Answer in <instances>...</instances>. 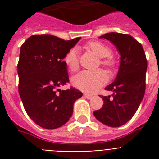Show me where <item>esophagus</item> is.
Wrapping results in <instances>:
<instances>
[{"label":"esophagus","mask_w":159,"mask_h":159,"mask_svg":"<svg viewBox=\"0 0 159 159\" xmlns=\"http://www.w3.org/2000/svg\"><path fill=\"white\" fill-rule=\"evenodd\" d=\"M84 97L87 98V99H92V95H89V94H84Z\"/></svg>","instance_id":"esophagus-1"}]
</instances>
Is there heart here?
Instances as JSON below:
<instances>
[{"instance_id": "1", "label": "heart", "mask_w": 159, "mask_h": 159, "mask_svg": "<svg viewBox=\"0 0 159 159\" xmlns=\"http://www.w3.org/2000/svg\"><path fill=\"white\" fill-rule=\"evenodd\" d=\"M86 48L92 51L97 57H101L100 62L108 69L115 66V59L111 57V50L109 46L100 41H91L86 44ZM65 63L71 72H76L79 67L78 52L76 48H71L64 56ZM108 77L104 70L99 69L94 72L83 71L72 77V84L77 89L86 92H95L104 86Z\"/></svg>"}]
</instances>
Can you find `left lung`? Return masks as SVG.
Returning <instances> with one entry per match:
<instances>
[{"label": "left lung", "instance_id": "obj_1", "mask_svg": "<svg viewBox=\"0 0 159 159\" xmlns=\"http://www.w3.org/2000/svg\"><path fill=\"white\" fill-rule=\"evenodd\" d=\"M100 38L116 46L120 54V65L116 80L106 87L113 92L112 98L102 96L104 104L93 114L106 125L120 127L133 117L143 100L147 59L141 43L131 35L111 32Z\"/></svg>", "mask_w": 159, "mask_h": 159}]
</instances>
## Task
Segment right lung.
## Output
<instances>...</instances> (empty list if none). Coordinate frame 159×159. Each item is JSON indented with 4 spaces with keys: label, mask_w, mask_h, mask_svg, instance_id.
Instances as JSON below:
<instances>
[{
    "label": "right lung",
    "mask_w": 159,
    "mask_h": 159,
    "mask_svg": "<svg viewBox=\"0 0 159 159\" xmlns=\"http://www.w3.org/2000/svg\"><path fill=\"white\" fill-rule=\"evenodd\" d=\"M80 39L66 41L50 34H35L20 47L19 94L30 118L43 128L53 129L67 123L74 102L82 97L74 87L59 89L69 82L64 56Z\"/></svg>",
    "instance_id": "1"
}]
</instances>
